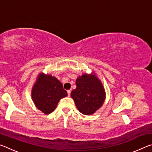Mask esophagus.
I'll list each match as a JSON object with an SVG mask.
<instances>
[{
    "mask_svg": "<svg viewBox=\"0 0 152 152\" xmlns=\"http://www.w3.org/2000/svg\"><path fill=\"white\" fill-rule=\"evenodd\" d=\"M67 92H68V96H70V93H71V91H70V90H69V91H67Z\"/></svg>",
    "mask_w": 152,
    "mask_h": 152,
    "instance_id": "34e87169",
    "label": "esophagus"
}]
</instances>
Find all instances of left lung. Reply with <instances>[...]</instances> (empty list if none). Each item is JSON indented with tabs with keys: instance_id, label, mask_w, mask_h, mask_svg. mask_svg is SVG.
<instances>
[{
	"instance_id": "left-lung-1",
	"label": "left lung",
	"mask_w": 152,
	"mask_h": 152,
	"mask_svg": "<svg viewBox=\"0 0 152 152\" xmlns=\"http://www.w3.org/2000/svg\"><path fill=\"white\" fill-rule=\"evenodd\" d=\"M76 88L71 97L77 109L86 115H92L101 107L105 100V91L101 82L94 73L84 74L76 80Z\"/></svg>"
}]
</instances>
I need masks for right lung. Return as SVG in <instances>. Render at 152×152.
Instances as JSON below:
<instances>
[{"mask_svg": "<svg viewBox=\"0 0 152 152\" xmlns=\"http://www.w3.org/2000/svg\"><path fill=\"white\" fill-rule=\"evenodd\" d=\"M68 93L61 82L54 76L40 73L33 85L31 97L38 109L50 114L56 109L60 100Z\"/></svg>", "mask_w": 152, "mask_h": 152, "instance_id": "add662e5", "label": "right lung"}]
</instances>
